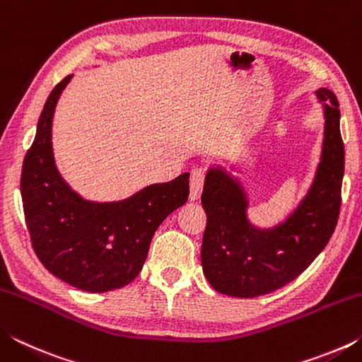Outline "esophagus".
<instances>
[{"mask_svg":"<svg viewBox=\"0 0 362 362\" xmlns=\"http://www.w3.org/2000/svg\"><path fill=\"white\" fill-rule=\"evenodd\" d=\"M204 185V173L201 168H193L192 175H189V199L198 201L201 193H203Z\"/></svg>","mask_w":362,"mask_h":362,"instance_id":"34e87169","label":"esophagus"}]
</instances>
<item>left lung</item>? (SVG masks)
<instances>
[{
	"label": "left lung",
	"instance_id": "1",
	"mask_svg": "<svg viewBox=\"0 0 362 362\" xmlns=\"http://www.w3.org/2000/svg\"><path fill=\"white\" fill-rule=\"evenodd\" d=\"M324 113L320 163L308 192L283 222L260 228L247 216L249 196L222 166L207 169L201 204L207 225L201 263L209 284L230 297L252 298L279 289L311 265L335 230L341 203L345 146L332 90L317 89ZM233 170H238L236 164Z\"/></svg>",
	"mask_w": 362,
	"mask_h": 362
}]
</instances>
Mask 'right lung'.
I'll use <instances>...</instances> for the list:
<instances>
[{
	"mask_svg": "<svg viewBox=\"0 0 362 362\" xmlns=\"http://www.w3.org/2000/svg\"><path fill=\"white\" fill-rule=\"evenodd\" d=\"M71 78L52 89L40 115L23 159L21 194L30 240L47 272L76 289L102 293L136 279L158 226L188 201L189 174L121 201L84 199L59 173L52 148L54 113Z\"/></svg>",
	"mask_w": 362,
	"mask_h": 362,
	"instance_id": "1",
	"label": "right lung"
}]
</instances>
